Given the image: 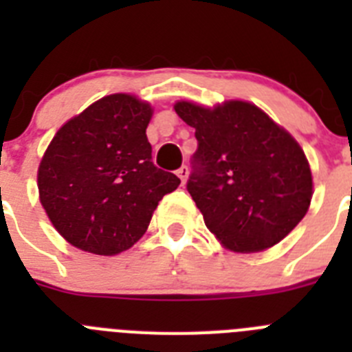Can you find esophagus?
<instances>
[{
  "label": "esophagus",
  "mask_w": 352,
  "mask_h": 352,
  "mask_svg": "<svg viewBox=\"0 0 352 352\" xmlns=\"http://www.w3.org/2000/svg\"><path fill=\"white\" fill-rule=\"evenodd\" d=\"M188 173H190V170H188V167H186V166H182L178 170H176V174L179 176V179H182L183 185H185L186 178H188Z\"/></svg>",
  "instance_id": "esophagus-1"
}]
</instances>
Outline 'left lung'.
<instances>
[{"mask_svg": "<svg viewBox=\"0 0 352 352\" xmlns=\"http://www.w3.org/2000/svg\"><path fill=\"white\" fill-rule=\"evenodd\" d=\"M174 111L195 129L197 151L186 190L206 227L232 252H261L301 222L312 199V173L291 133L243 100Z\"/></svg>", "mask_w": 352, "mask_h": 352, "instance_id": "obj_1", "label": "left lung"}]
</instances>
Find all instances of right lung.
<instances>
[{
    "mask_svg": "<svg viewBox=\"0 0 352 352\" xmlns=\"http://www.w3.org/2000/svg\"><path fill=\"white\" fill-rule=\"evenodd\" d=\"M153 109L114 93L56 132L38 167L40 203L68 243L116 256L138 243L158 201L178 188L155 167L146 129Z\"/></svg>",
    "mask_w": 352,
    "mask_h": 352,
    "instance_id": "right-lung-1",
    "label": "right lung"
}]
</instances>
